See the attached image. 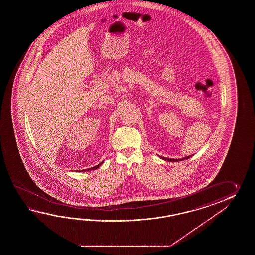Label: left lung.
Listing matches in <instances>:
<instances>
[{
  "mask_svg": "<svg viewBox=\"0 0 255 255\" xmlns=\"http://www.w3.org/2000/svg\"><path fill=\"white\" fill-rule=\"evenodd\" d=\"M191 156H189V157H185L183 158H179V159H174V158H168V157H161L162 159L164 160H166V161H169V162H178V161H181V160H184V159H188V158H190Z\"/></svg>",
  "mask_w": 255,
  "mask_h": 255,
  "instance_id": "8db88e82",
  "label": "left lung"
}]
</instances>
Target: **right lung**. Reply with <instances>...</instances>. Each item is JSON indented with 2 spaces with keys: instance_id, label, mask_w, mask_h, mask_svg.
<instances>
[{
  "instance_id": "1",
  "label": "right lung",
  "mask_w": 255,
  "mask_h": 255,
  "mask_svg": "<svg viewBox=\"0 0 255 255\" xmlns=\"http://www.w3.org/2000/svg\"><path fill=\"white\" fill-rule=\"evenodd\" d=\"M102 163H103V161H102V162L101 163H99V164H98V165H97L96 167H93V168H87V169H85V170H83V169H82V170H79V171H87V170L89 171V170H94V169H97V168H99V167H100V166L102 165Z\"/></svg>"
}]
</instances>
